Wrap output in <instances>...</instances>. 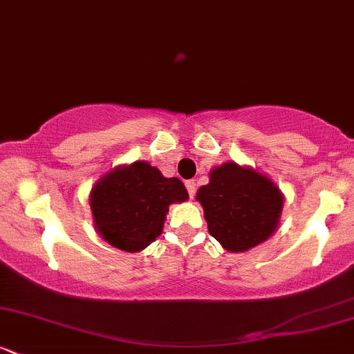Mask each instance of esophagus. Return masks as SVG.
<instances>
[{
	"label": "esophagus",
	"instance_id": "34e87169",
	"mask_svg": "<svg viewBox=\"0 0 354 354\" xmlns=\"http://www.w3.org/2000/svg\"><path fill=\"white\" fill-rule=\"evenodd\" d=\"M185 186H186V189H188V194L191 198L194 196V193H196V183H194L193 180H189V181H186L185 183Z\"/></svg>",
	"mask_w": 354,
	"mask_h": 354
}]
</instances>
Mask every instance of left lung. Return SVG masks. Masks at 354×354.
I'll return each instance as SVG.
<instances>
[{"instance_id": "left-lung-1", "label": "left lung", "mask_w": 354, "mask_h": 354, "mask_svg": "<svg viewBox=\"0 0 354 354\" xmlns=\"http://www.w3.org/2000/svg\"><path fill=\"white\" fill-rule=\"evenodd\" d=\"M196 200L208 231L228 251H248L273 234L283 208L274 183L250 168L225 163L209 174Z\"/></svg>"}]
</instances>
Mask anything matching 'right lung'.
<instances>
[{
    "label": "right lung",
    "mask_w": 354,
    "mask_h": 354,
    "mask_svg": "<svg viewBox=\"0 0 354 354\" xmlns=\"http://www.w3.org/2000/svg\"><path fill=\"white\" fill-rule=\"evenodd\" d=\"M186 200L188 193L178 178H165L158 168L136 161L101 178L89 203L101 238L135 253L160 236L168 206Z\"/></svg>",
    "instance_id": "add662e5"
}]
</instances>
